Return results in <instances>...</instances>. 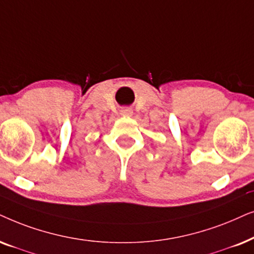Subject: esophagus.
Returning <instances> with one entry per match:
<instances>
[{
    "mask_svg": "<svg viewBox=\"0 0 254 254\" xmlns=\"http://www.w3.org/2000/svg\"><path fill=\"white\" fill-rule=\"evenodd\" d=\"M132 114H133V111H132V109H130V108H124V109L121 110L122 116L130 117V116H132Z\"/></svg>",
    "mask_w": 254,
    "mask_h": 254,
    "instance_id": "34e87169",
    "label": "esophagus"
}]
</instances>
